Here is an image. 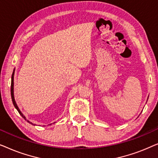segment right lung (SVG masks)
I'll return each mask as SVG.
<instances>
[{"mask_svg":"<svg viewBox=\"0 0 158 158\" xmlns=\"http://www.w3.org/2000/svg\"><path fill=\"white\" fill-rule=\"evenodd\" d=\"M14 71H15V70H14V72H13V73H12V76H11V85H10V94H11L12 101H13V103H14V105L15 108H16V109H17V111H19V113L20 114V115H21V116H22V117H23V118H24V119H26V117H25L23 115V114L21 113V112L20 111V110H19V107L17 106L16 103V101H15V99H14ZM27 122H29L30 124H32V123L30 122L29 121H28V120H27Z\"/></svg>","mask_w":158,"mask_h":158,"instance_id":"1","label":"right lung"}]
</instances>
